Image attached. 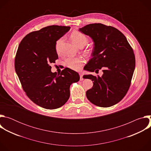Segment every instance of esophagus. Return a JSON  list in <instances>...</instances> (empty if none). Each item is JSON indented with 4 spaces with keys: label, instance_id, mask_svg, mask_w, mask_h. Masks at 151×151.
<instances>
[{
    "label": "esophagus",
    "instance_id": "1",
    "mask_svg": "<svg viewBox=\"0 0 151 151\" xmlns=\"http://www.w3.org/2000/svg\"><path fill=\"white\" fill-rule=\"evenodd\" d=\"M79 74V76H80V80L81 81H83V78H82V73L81 72H80Z\"/></svg>",
    "mask_w": 151,
    "mask_h": 151
}]
</instances>
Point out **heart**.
Returning <instances> with one entry per match:
<instances>
[{"label": "heart", "mask_w": 151, "mask_h": 151, "mask_svg": "<svg viewBox=\"0 0 151 151\" xmlns=\"http://www.w3.org/2000/svg\"><path fill=\"white\" fill-rule=\"evenodd\" d=\"M70 38L72 42L79 47H83L87 45L88 42V38L83 33L79 31H73L70 35ZM63 40V38H60L57 40L55 45V48L57 52H59L60 46ZM84 61L81 57H69L65 60V64L69 68L78 70L83 64Z\"/></svg>", "instance_id": "1"}]
</instances>
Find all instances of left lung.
Masks as SVG:
<instances>
[{"instance_id":"8db88e82","label":"left lung","mask_w":151,"mask_h":151,"mask_svg":"<svg viewBox=\"0 0 151 151\" xmlns=\"http://www.w3.org/2000/svg\"><path fill=\"white\" fill-rule=\"evenodd\" d=\"M79 30L90 36L94 42L93 58L84 69L103 72L101 77L85 75V78L94 81L86 96L97 106H112L124 97L130 87L136 63L133 50L125 36L112 26L94 23Z\"/></svg>"}]
</instances>
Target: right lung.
Listing matches in <instances>:
<instances>
[{"instance_id":"obj_1","label":"right lung","mask_w":151,"mask_h":151,"mask_svg":"<svg viewBox=\"0 0 151 151\" xmlns=\"http://www.w3.org/2000/svg\"><path fill=\"white\" fill-rule=\"evenodd\" d=\"M70 27L50 26L27 34L21 41L15 57V69L23 90L35 104L55 109L70 97V86L79 81L75 71L66 68L60 73L51 72L50 64L58 59L56 41Z\"/></svg>"}]
</instances>
